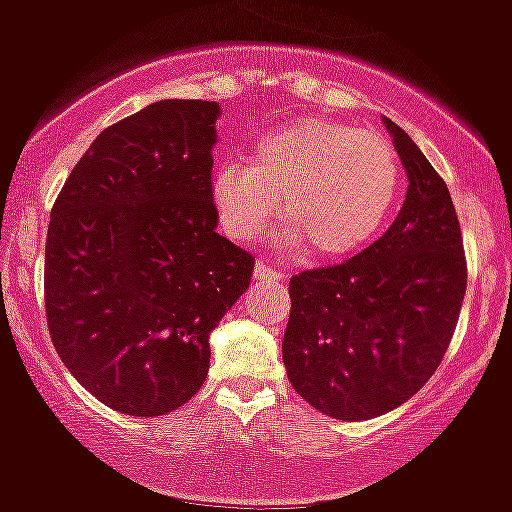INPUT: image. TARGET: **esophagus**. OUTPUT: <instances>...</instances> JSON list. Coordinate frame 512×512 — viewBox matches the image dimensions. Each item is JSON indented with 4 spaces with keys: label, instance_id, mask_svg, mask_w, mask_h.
Instances as JSON below:
<instances>
[{
    "label": "esophagus",
    "instance_id": "34e87169",
    "mask_svg": "<svg viewBox=\"0 0 512 512\" xmlns=\"http://www.w3.org/2000/svg\"><path fill=\"white\" fill-rule=\"evenodd\" d=\"M255 278L257 280H283L285 272L283 270H275V267L265 265V262H257V265H255Z\"/></svg>",
    "mask_w": 512,
    "mask_h": 512
}]
</instances>
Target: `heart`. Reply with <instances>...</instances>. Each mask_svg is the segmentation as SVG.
<instances>
[{"instance_id": "b5f03b06", "label": "heart", "mask_w": 512, "mask_h": 512, "mask_svg": "<svg viewBox=\"0 0 512 512\" xmlns=\"http://www.w3.org/2000/svg\"><path fill=\"white\" fill-rule=\"evenodd\" d=\"M401 166L381 133L331 118H300L265 133L250 164L224 161L212 174V204L234 240H252L280 214L285 242L341 257L376 240L394 212Z\"/></svg>"}]
</instances>
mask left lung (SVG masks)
I'll list each match as a JSON object with an SVG mask.
<instances>
[{
	"instance_id": "obj_1",
	"label": "left lung",
	"mask_w": 512,
	"mask_h": 512,
	"mask_svg": "<svg viewBox=\"0 0 512 512\" xmlns=\"http://www.w3.org/2000/svg\"><path fill=\"white\" fill-rule=\"evenodd\" d=\"M386 128L409 174L394 224L351 260L290 280L288 379L310 407L346 422L391 412L427 384L467 288L450 189L407 133L389 118Z\"/></svg>"
}]
</instances>
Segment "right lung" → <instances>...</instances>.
Masks as SVG:
<instances>
[{
	"label": "right lung",
	"mask_w": 512,
	"mask_h": 512,
	"mask_svg": "<svg viewBox=\"0 0 512 512\" xmlns=\"http://www.w3.org/2000/svg\"><path fill=\"white\" fill-rule=\"evenodd\" d=\"M219 105L159 100L105 128L55 199L45 242L52 346L105 407L161 417L202 389L209 333L255 260L217 232Z\"/></svg>",
	"instance_id": "add662e5"
}]
</instances>
